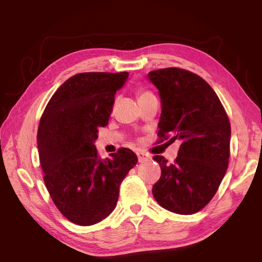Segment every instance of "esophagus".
Segmentation results:
<instances>
[{
    "mask_svg": "<svg viewBox=\"0 0 262 262\" xmlns=\"http://www.w3.org/2000/svg\"><path fill=\"white\" fill-rule=\"evenodd\" d=\"M136 155H137V158H139V162L140 163L148 162V161H150V159H151V157H150L148 154H145L143 151H137Z\"/></svg>",
    "mask_w": 262,
    "mask_h": 262,
    "instance_id": "1",
    "label": "esophagus"
}]
</instances>
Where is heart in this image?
<instances>
[{
    "label": "heart",
    "instance_id": "b5f03b06",
    "mask_svg": "<svg viewBox=\"0 0 262 262\" xmlns=\"http://www.w3.org/2000/svg\"><path fill=\"white\" fill-rule=\"evenodd\" d=\"M149 95H152V94H151V92H149V91H140L139 92V99L143 98V97H147Z\"/></svg>",
    "mask_w": 262,
    "mask_h": 262
}]
</instances>
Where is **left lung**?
Segmentation results:
<instances>
[{
    "label": "left lung",
    "mask_w": 262,
    "mask_h": 262,
    "mask_svg": "<svg viewBox=\"0 0 262 262\" xmlns=\"http://www.w3.org/2000/svg\"><path fill=\"white\" fill-rule=\"evenodd\" d=\"M148 78L161 97L159 142L168 137V142L181 141L173 164L154 156L162 170L154 198L176 214H195L210 202L227 172L229 118L212 88L196 74L165 68L150 72Z\"/></svg>",
    "instance_id": "left-lung-1"
}]
</instances>
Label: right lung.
<instances>
[{
    "mask_svg": "<svg viewBox=\"0 0 262 262\" xmlns=\"http://www.w3.org/2000/svg\"><path fill=\"white\" fill-rule=\"evenodd\" d=\"M128 73H81L68 78L48 101L38 127L39 158L46 188L57 209L77 225L106 219L137 156L121 148L101 159L95 141L107 126L114 96Z\"/></svg>",
    "mask_w": 262,
    "mask_h": 262,
    "instance_id": "1",
    "label": "right lung"
}]
</instances>
